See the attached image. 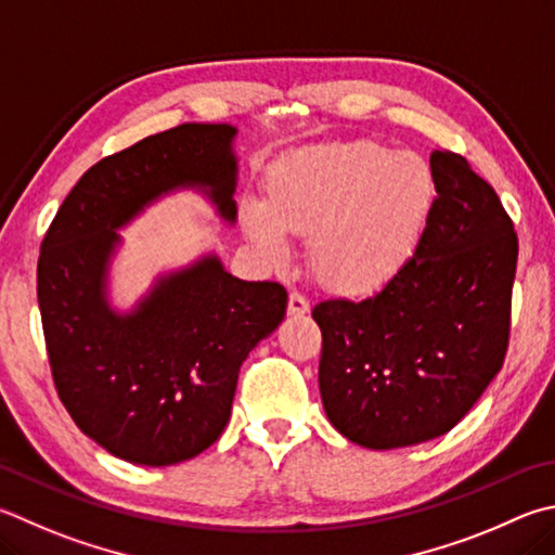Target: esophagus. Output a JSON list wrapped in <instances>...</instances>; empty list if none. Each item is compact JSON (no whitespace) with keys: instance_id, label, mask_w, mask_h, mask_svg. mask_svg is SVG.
I'll list each match as a JSON object with an SVG mask.
<instances>
[{"instance_id":"esophagus-1","label":"esophagus","mask_w":555,"mask_h":555,"mask_svg":"<svg viewBox=\"0 0 555 555\" xmlns=\"http://www.w3.org/2000/svg\"><path fill=\"white\" fill-rule=\"evenodd\" d=\"M308 310H310L308 298L300 296L298 291H294V294L288 296V315H306Z\"/></svg>"}]
</instances>
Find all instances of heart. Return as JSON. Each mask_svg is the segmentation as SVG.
<instances>
[{
	"instance_id": "1",
	"label": "heart",
	"mask_w": 555,
	"mask_h": 555,
	"mask_svg": "<svg viewBox=\"0 0 555 555\" xmlns=\"http://www.w3.org/2000/svg\"><path fill=\"white\" fill-rule=\"evenodd\" d=\"M425 157L374 140L300 150L267 175V204L245 201L243 228L269 264L291 259L288 235L308 240L310 271L339 296L388 286L425 233L435 204Z\"/></svg>"
}]
</instances>
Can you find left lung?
Returning <instances> with one entry per match:
<instances>
[{
	"mask_svg": "<svg viewBox=\"0 0 555 555\" xmlns=\"http://www.w3.org/2000/svg\"><path fill=\"white\" fill-rule=\"evenodd\" d=\"M437 198L405 269L376 296L322 300L320 396L339 435L386 451L447 435L498 376L517 233L466 157H429Z\"/></svg>",
	"mask_w": 555,
	"mask_h": 555,
	"instance_id": "8db88e82",
	"label": "left lung"
}]
</instances>
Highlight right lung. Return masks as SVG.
I'll use <instances>...</instances> for the list:
<instances>
[{
	"mask_svg": "<svg viewBox=\"0 0 555 555\" xmlns=\"http://www.w3.org/2000/svg\"><path fill=\"white\" fill-rule=\"evenodd\" d=\"M237 128L181 124L87 169L38 257V308L57 396L75 425L114 456L172 466L223 435L247 354L286 315L276 281H243L216 255L157 276L130 312L106 279L128 225L177 189H198L235 223Z\"/></svg>",
	"mask_w": 555,
	"mask_h": 555,
	"instance_id": "obj_1",
	"label": "right lung"
}]
</instances>
